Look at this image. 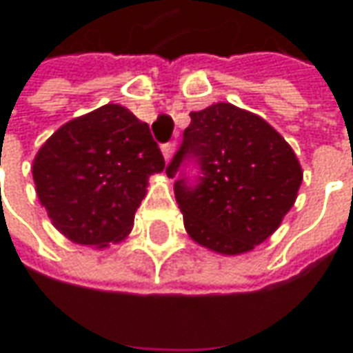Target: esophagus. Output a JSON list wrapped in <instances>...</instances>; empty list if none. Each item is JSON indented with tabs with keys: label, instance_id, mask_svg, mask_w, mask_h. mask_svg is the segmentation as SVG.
Returning <instances> with one entry per match:
<instances>
[{
	"label": "esophagus",
	"instance_id": "esophagus-1",
	"mask_svg": "<svg viewBox=\"0 0 353 353\" xmlns=\"http://www.w3.org/2000/svg\"><path fill=\"white\" fill-rule=\"evenodd\" d=\"M174 149H176V143H165V145H161V151H163V157L170 161L172 155H174Z\"/></svg>",
	"mask_w": 353,
	"mask_h": 353
}]
</instances>
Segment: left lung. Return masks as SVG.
I'll list each match as a JSON object with an SVG mask.
<instances>
[{"label":"left lung","mask_w":353,"mask_h":353,"mask_svg":"<svg viewBox=\"0 0 353 353\" xmlns=\"http://www.w3.org/2000/svg\"><path fill=\"white\" fill-rule=\"evenodd\" d=\"M186 161L198 183H174L184 228L196 243L222 255L263 243L291 210L303 183L291 145L263 117L218 102L190 114L181 149L167 167L170 179Z\"/></svg>","instance_id":"8db88e82"}]
</instances>
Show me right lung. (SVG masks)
Instances as JSON below:
<instances>
[{
    "instance_id": "obj_1",
    "label": "right lung",
    "mask_w": 353,
    "mask_h": 353,
    "mask_svg": "<svg viewBox=\"0 0 353 353\" xmlns=\"http://www.w3.org/2000/svg\"><path fill=\"white\" fill-rule=\"evenodd\" d=\"M163 169L149 125L123 105L105 103L48 137L34 157L33 181L62 236L102 250L131 232L149 176Z\"/></svg>"
}]
</instances>
